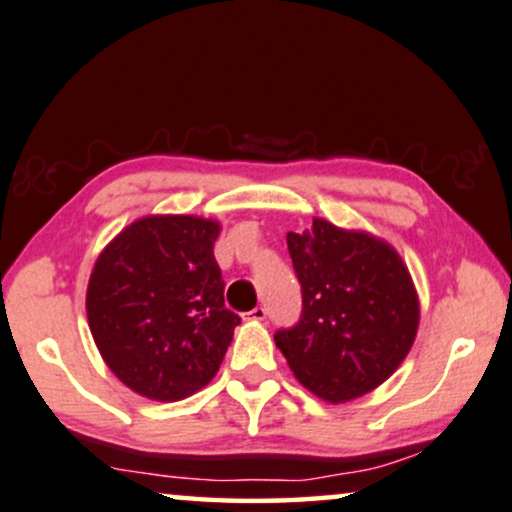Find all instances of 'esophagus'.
Returning a JSON list of instances; mask_svg holds the SVG:
<instances>
[{
  "mask_svg": "<svg viewBox=\"0 0 512 512\" xmlns=\"http://www.w3.org/2000/svg\"><path fill=\"white\" fill-rule=\"evenodd\" d=\"M264 318H267V309H264V306H255L252 311L243 313V320H264Z\"/></svg>",
  "mask_w": 512,
  "mask_h": 512,
  "instance_id": "1",
  "label": "esophagus"
}]
</instances>
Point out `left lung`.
Segmentation results:
<instances>
[{"mask_svg":"<svg viewBox=\"0 0 512 512\" xmlns=\"http://www.w3.org/2000/svg\"><path fill=\"white\" fill-rule=\"evenodd\" d=\"M302 283V318L276 332L299 384L327 403H349L398 370L419 330V295L398 250L360 229L313 217L290 231Z\"/></svg>","mask_w":512,"mask_h":512,"instance_id":"left-lung-1","label":"left lung"}]
</instances>
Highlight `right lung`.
Returning a JSON list of instances; mask_svg holds the SVG:
<instances>
[{"label": "right lung", "instance_id": "1", "mask_svg": "<svg viewBox=\"0 0 512 512\" xmlns=\"http://www.w3.org/2000/svg\"><path fill=\"white\" fill-rule=\"evenodd\" d=\"M222 224L145 215L93 264L86 316L102 360L142 398L175 403L220 370L241 318L224 306L213 245Z\"/></svg>", "mask_w": 512, "mask_h": 512}]
</instances>
